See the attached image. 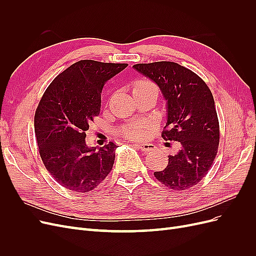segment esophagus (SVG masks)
Wrapping results in <instances>:
<instances>
[{"label":"esophagus","instance_id":"esophagus-1","mask_svg":"<svg viewBox=\"0 0 256 256\" xmlns=\"http://www.w3.org/2000/svg\"><path fill=\"white\" fill-rule=\"evenodd\" d=\"M136 146L142 152H152L154 150V145L152 143H138Z\"/></svg>","mask_w":256,"mask_h":256}]
</instances>
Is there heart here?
Instances as JSON below:
<instances>
[{"mask_svg": "<svg viewBox=\"0 0 256 256\" xmlns=\"http://www.w3.org/2000/svg\"><path fill=\"white\" fill-rule=\"evenodd\" d=\"M157 90L156 85L152 82L147 81V80H138L134 84V92H140V90ZM147 124L144 122H130L127 125L122 126L118 134L125 138H138L142 136L143 130L146 128Z\"/></svg>", "mask_w": 256, "mask_h": 256, "instance_id": "1", "label": "heart"}]
</instances>
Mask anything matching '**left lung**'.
<instances>
[{"label": "left lung", "mask_w": 256, "mask_h": 256, "mask_svg": "<svg viewBox=\"0 0 256 256\" xmlns=\"http://www.w3.org/2000/svg\"><path fill=\"white\" fill-rule=\"evenodd\" d=\"M134 68L158 85L166 102L162 138L180 143L177 154L168 156L166 168L154 175L173 190L189 189L203 180L218 152L219 122L212 92L198 74L173 62Z\"/></svg>", "instance_id": "obj_1"}]
</instances>
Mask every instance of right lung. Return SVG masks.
Returning <instances> with one entry per match:
<instances>
[{
  "instance_id": "obj_1",
  "label": "right lung",
  "mask_w": 256,
  "mask_h": 256,
  "mask_svg": "<svg viewBox=\"0 0 256 256\" xmlns=\"http://www.w3.org/2000/svg\"><path fill=\"white\" fill-rule=\"evenodd\" d=\"M128 64L83 60L60 72L46 90L34 118L40 154L47 171L74 192L95 189L111 172L116 146L88 147L90 122L99 114L104 84Z\"/></svg>"
}]
</instances>
